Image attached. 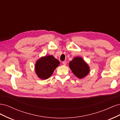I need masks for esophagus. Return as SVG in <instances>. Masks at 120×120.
Here are the masks:
<instances>
[{"label":"esophagus","instance_id":"esophagus-1","mask_svg":"<svg viewBox=\"0 0 120 120\" xmlns=\"http://www.w3.org/2000/svg\"><path fill=\"white\" fill-rule=\"evenodd\" d=\"M63 64L64 65V66H65V65H66V64H67V62H66V61H63Z\"/></svg>","mask_w":120,"mask_h":120}]
</instances>
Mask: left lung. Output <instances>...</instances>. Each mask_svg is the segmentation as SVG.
<instances>
[{
  "label": "left lung",
  "mask_w": 120,
  "mask_h": 120,
  "mask_svg": "<svg viewBox=\"0 0 120 120\" xmlns=\"http://www.w3.org/2000/svg\"><path fill=\"white\" fill-rule=\"evenodd\" d=\"M74 74L79 79H82L89 74L90 68L81 57H75L69 63Z\"/></svg>",
  "instance_id": "8db88e82"
}]
</instances>
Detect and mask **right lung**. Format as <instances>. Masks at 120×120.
Returning a JSON list of instances; mask_svg holds the SVG:
<instances>
[{
  "label": "right lung",
  "mask_w": 120,
  "mask_h": 120,
  "mask_svg": "<svg viewBox=\"0 0 120 120\" xmlns=\"http://www.w3.org/2000/svg\"><path fill=\"white\" fill-rule=\"evenodd\" d=\"M59 64L60 61L52 56L41 57L35 64V72L38 78L46 79L52 75Z\"/></svg>",
  "instance_id": "add662e5"
}]
</instances>
